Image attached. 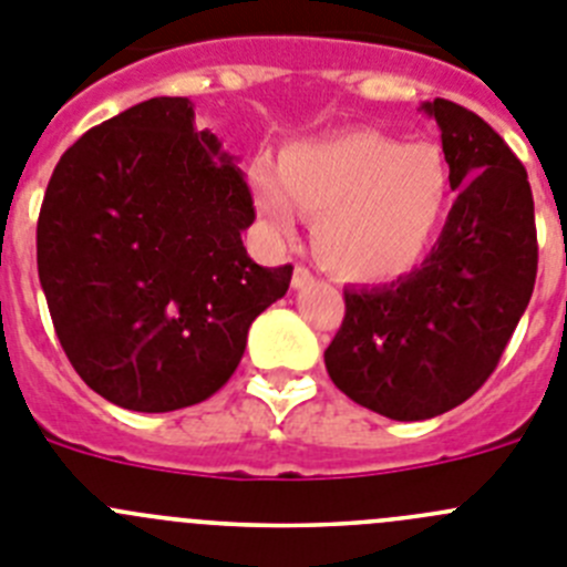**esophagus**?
Masks as SVG:
<instances>
[{"label": "esophagus", "mask_w": 567, "mask_h": 567, "mask_svg": "<svg viewBox=\"0 0 567 567\" xmlns=\"http://www.w3.org/2000/svg\"><path fill=\"white\" fill-rule=\"evenodd\" d=\"M311 272L306 267H295V272H292V287L295 289H303V287H309L311 284Z\"/></svg>", "instance_id": "obj_1"}]
</instances>
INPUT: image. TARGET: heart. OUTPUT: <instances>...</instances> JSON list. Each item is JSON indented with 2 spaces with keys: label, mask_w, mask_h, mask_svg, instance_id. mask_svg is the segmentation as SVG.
Masks as SVG:
<instances>
[{
  "label": "heart",
  "mask_w": 567,
  "mask_h": 567,
  "mask_svg": "<svg viewBox=\"0 0 567 567\" xmlns=\"http://www.w3.org/2000/svg\"><path fill=\"white\" fill-rule=\"evenodd\" d=\"M252 202L275 241L315 221L323 261L346 278L393 280L427 256L453 202L450 159L435 143L346 132L292 145L280 168L249 171Z\"/></svg>",
  "instance_id": "1"
}]
</instances>
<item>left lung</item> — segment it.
Listing matches in <instances>:
<instances>
[{"mask_svg":"<svg viewBox=\"0 0 567 567\" xmlns=\"http://www.w3.org/2000/svg\"><path fill=\"white\" fill-rule=\"evenodd\" d=\"M441 128L458 190L422 267L385 287L346 289V318L326 348L331 382L362 408L422 422L484 385L534 292L537 227L528 174L470 109L422 103Z\"/></svg>","mask_w":567,"mask_h":567,"instance_id":"1","label":"left lung"}]
</instances>
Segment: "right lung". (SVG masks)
Wrapping results in <instances>:
<instances>
[{
  "mask_svg": "<svg viewBox=\"0 0 567 567\" xmlns=\"http://www.w3.org/2000/svg\"><path fill=\"white\" fill-rule=\"evenodd\" d=\"M236 157L188 97H152L90 128L55 165L35 261L78 377L117 408L205 402L238 368L252 320L292 267H258Z\"/></svg>",
  "mask_w": 567,
  "mask_h": 567,
  "instance_id": "1",
  "label": "right lung"
}]
</instances>
